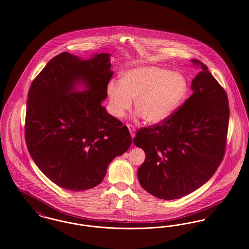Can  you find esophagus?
I'll use <instances>...</instances> for the list:
<instances>
[{"label": "esophagus", "mask_w": 249, "mask_h": 249, "mask_svg": "<svg viewBox=\"0 0 249 249\" xmlns=\"http://www.w3.org/2000/svg\"><path fill=\"white\" fill-rule=\"evenodd\" d=\"M127 127H128V130L130 132L131 137L134 138L135 137V127L132 125V124H127Z\"/></svg>", "instance_id": "esophagus-1"}]
</instances>
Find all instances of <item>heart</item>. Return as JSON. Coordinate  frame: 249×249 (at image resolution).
<instances>
[{
  "label": "heart",
  "instance_id": "1",
  "mask_svg": "<svg viewBox=\"0 0 249 249\" xmlns=\"http://www.w3.org/2000/svg\"><path fill=\"white\" fill-rule=\"evenodd\" d=\"M188 92V82L183 74L162 67L138 66L123 72L119 84H107L109 112L123 118L134 99L135 109L150 124L164 122L173 114Z\"/></svg>",
  "mask_w": 249,
  "mask_h": 249
}]
</instances>
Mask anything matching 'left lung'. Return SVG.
<instances>
[{
	"label": "left lung",
	"instance_id": "8db88e82",
	"mask_svg": "<svg viewBox=\"0 0 249 249\" xmlns=\"http://www.w3.org/2000/svg\"><path fill=\"white\" fill-rule=\"evenodd\" d=\"M191 82L193 93L164 122L139 129L134 139L143 149L138 170L144 189L158 198L186 196L206 183L222 161L230 118L229 100L208 67Z\"/></svg>",
	"mask_w": 249,
	"mask_h": 249
}]
</instances>
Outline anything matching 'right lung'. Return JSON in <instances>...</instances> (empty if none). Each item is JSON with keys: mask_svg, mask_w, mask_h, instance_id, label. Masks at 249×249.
Returning <instances> with one entry per match:
<instances>
[{"mask_svg": "<svg viewBox=\"0 0 249 249\" xmlns=\"http://www.w3.org/2000/svg\"><path fill=\"white\" fill-rule=\"evenodd\" d=\"M109 56L99 53L82 60L60 53L29 90L28 151L39 170L67 190L83 191L98 185L109 163L132 142L127 127L101 104L113 74Z\"/></svg>", "mask_w": 249, "mask_h": 249, "instance_id": "obj_1", "label": "right lung"}]
</instances>
